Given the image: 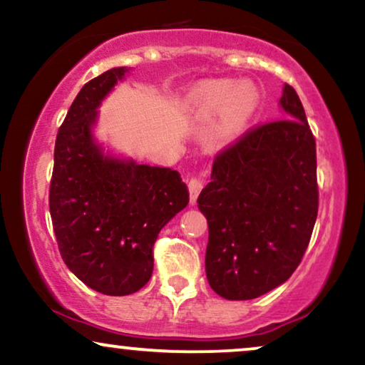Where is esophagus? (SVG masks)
I'll use <instances>...</instances> for the list:
<instances>
[{"label":"esophagus","mask_w":365,"mask_h":365,"mask_svg":"<svg viewBox=\"0 0 365 365\" xmlns=\"http://www.w3.org/2000/svg\"><path fill=\"white\" fill-rule=\"evenodd\" d=\"M203 188V182L198 178H192L190 182H188V190H190V203L192 205H195L197 203V198H198V193Z\"/></svg>","instance_id":"1"}]
</instances>
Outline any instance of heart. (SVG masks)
Listing matches in <instances>:
<instances>
[{
	"mask_svg": "<svg viewBox=\"0 0 365 365\" xmlns=\"http://www.w3.org/2000/svg\"><path fill=\"white\" fill-rule=\"evenodd\" d=\"M188 106L197 116L212 120L223 115V130L230 135L244 132L257 110V95L249 86L233 81H207L193 86L188 93Z\"/></svg>",
	"mask_w": 365,
	"mask_h": 365,
	"instance_id": "b5f03b06",
	"label": "heart"
}]
</instances>
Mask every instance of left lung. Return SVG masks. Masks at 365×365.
<instances>
[{"label": "left lung", "instance_id": "left-lung-1", "mask_svg": "<svg viewBox=\"0 0 365 365\" xmlns=\"http://www.w3.org/2000/svg\"><path fill=\"white\" fill-rule=\"evenodd\" d=\"M279 105L284 120L218 155L197 200L208 222V284L227 300L260 297L287 282L317 218L314 135L292 86L284 85Z\"/></svg>", "mask_w": 365, "mask_h": 365}]
</instances>
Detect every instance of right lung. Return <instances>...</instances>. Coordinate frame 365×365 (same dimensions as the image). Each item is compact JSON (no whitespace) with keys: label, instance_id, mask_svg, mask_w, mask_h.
<instances>
[{"label":"right lung","instance_id":"right-lung-1","mask_svg":"<svg viewBox=\"0 0 365 365\" xmlns=\"http://www.w3.org/2000/svg\"><path fill=\"white\" fill-rule=\"evenodd\" d=\"M130 70L111 68L76 95L58 130L50 185L61 259L105 295H130L147 284L160 230L188 205L177 170L142 165L96 138L98 108Z\"/></svg>","mask_w":365,"mask_h":365}]
</instances>
